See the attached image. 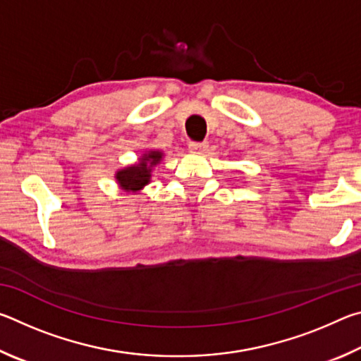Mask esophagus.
Masks as SVG:
<instances>
[{"label": "esophagus", "mask_w": 361, "mask_h": 361, "mask_svg": "<svg viewBox=\"0 0 361 361\" xmlns=\"http://www.w3.org/2000/svg\"><path fill=\"white\" fill-rule=\"evenodd\" d=\"M207 149H209V143L207 142H191L189 143V151L195 152V154H202V152H205Z\"/></svg>", "instance_id": "34e87169"}]
</instances>
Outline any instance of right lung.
<instances>
[{"mask_svg":"<svg viewBox=\"0 0 361 361\" xmlns=\"http://www.w3.org/2000/svg\"><path fill=\"white\" fill-rule=\"evenodd\" d=\"M164 152L162 151H146L145 154L138 159L137 164L133 166L124 167L116 172V180L121 189L126 192H138L148 185L151 180V170L159 162L162 161Z\"/></svg>","mask_w":361,"mask_h":361,"instance_id":"add662e5","label":"right lung"}]
</instances>
